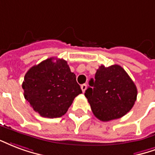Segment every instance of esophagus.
Listing matches in <instances>:
<instances>
[{
  "label": "esophagus",
  "instance_id": "1",
  "mask_svg": "<svg viewBox=\"0 0 155 155\" xmlns=\"http://www.w3.org/2000/svg\"><path fill=\"white\" fill-rule=\"evenodd\" d=\"M81 88H82V92H85L86 89H87V85H86V84H82V85L81 86Z\"/></svg>",
  "mask_w": 155,
  "mask_h": 155
}]
</instances>
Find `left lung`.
<instances>
[{"label": "left lung", "mask_w": 155, "mask_h": 155, "mask_svg": "<svg viewBox=\"0 0 155 155\" xmlns=\"http://www.w3.org/2000/svg\"><path fill=\"white\" fill-rule=\"evenodd\" d=\"M85 91L92 113L101 121L120 118L131 110L137 97L136 86L125 69L115 64L101 65Z\"/></svg>", "instance_id": "8db88e82"}]
</instances>
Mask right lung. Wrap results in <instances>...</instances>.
<instances>
[{"label": "right lung", "instance_id": "obj_1", "mask_svg": "<svg viewBox=\"0 0 155 155\" xmlns=\"http://www.w3.org/2000/svg\"><path fill=\"white\" fill-rule=\"evenodd\" d=\"M24 97L43 117L57 118L66 113L74 98L82 93L67 61L50 58L27 72L22 83Z\"/></svg>", "mask_w": 155, "mask_h": 155}]
</instances>
